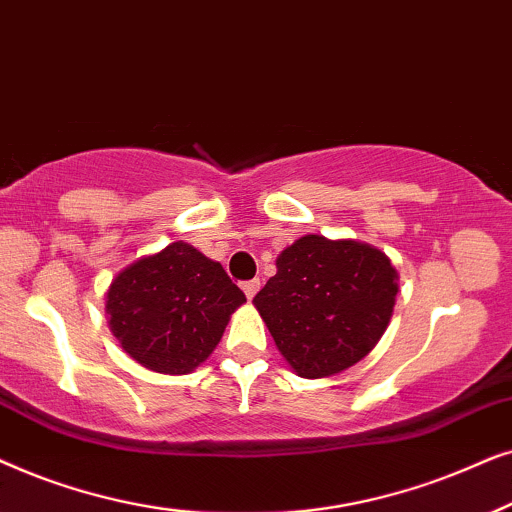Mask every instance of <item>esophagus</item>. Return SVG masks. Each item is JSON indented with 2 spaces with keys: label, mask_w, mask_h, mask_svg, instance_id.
<instances>
[{
  "label": "esophagus",
  "mask_w": 512,
  "mask_h": 512,
  "mask_svg": "<svg viewBox=\"0 0 512 512\" xmlns=\"http://www.w3.org/2000/svg\"><path fill=\"white\" fill-rule=\"evenodd\" d=\"M260 278H252V281H245L243 285H241V288H243V292H245V297H248V299H252V297H255L257 295V290H260Z\"/></svg>",
  "instance_id": "obj_1"
}]
</instances>
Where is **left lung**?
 I'll return each instance as SVG.
<instances>
[{"label":"left lung","instance_id":"obj_1","mask_svg":"<svg viewBox=\"0 0 512 512\" xmlns=\"http://www.w3.org/2000/svg\"><path fill=\"white\" fill-rule=\"evenodd\" d=\"M398 271L370 243L306 234L276 257L252 304L292 372L323 379L370 353L391 323Z\"/></svg>","mask_w":512,"mask_h":512}]
</instances>
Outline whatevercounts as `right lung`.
<instances>
[{"label": "right lung", "mask_w": 512, "mask_h": 512, "mask_svg": "<svg viewBox=\"0 0 512 512\" xmlns=\"http://www.w3.org/2000/svg\"><path fill=\"white\" fill-rule=\"evenodd\" d=\"M243 302L220 262L175 241L112 278L105 313L109 330L135 363L175 377L206 363Z\"/></svg>", "instance_id": "1"}]
</instances>
